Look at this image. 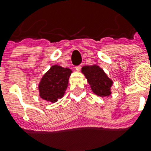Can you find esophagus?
Returning a JSON list of instances; mask_svg holds the SVG:
<instances>
[{
  "label": "esophagus",
  "mask_w": 151,
  "mask_h": 151,
  "mask_svg": "<svg viewBox=\"0 0 151 151\" xmlns=\"http://www.w3.org/2000/svg\"><path fill=\"white\" fill-rule=\"evenodd\" d=\"M81 68H82V67H81L80 65L77 66V67H76V68H75V70L78 71V72H79V71L81 70Z\"/></svg>",
  "instance_id": "1"
}]
</instances>
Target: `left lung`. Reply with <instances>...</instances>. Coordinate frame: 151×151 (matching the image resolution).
I'll use <instances>...</instances> for the list:
<instances>
[{
	"mask_svg": "<svg viewBox=\"0 0 151 151\" xmlns=\"http://www.w3.org/2000/svg\"><path fill=\"white\" fill-rule=\"evenodd\" d=\"M81 71L93 93L99 97H108L111 94V87L114 83L99 66H83Z\"/></svg>",
	"mask_w": 151,
	"mask_h": 151,
	"instance_id": "left-lung-1",
	"label": "left lung"
}]
</instances>
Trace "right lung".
<instances>
[{"label": "right lung", "mask_w": 151, "mask_h": 151, "mask_svg": "<svg viewBox=\"0 0 151 151\" xmlns=\"http://www.w3.org/2000/svg\"><path fill=\"white\" fill-rule=\"evenodd\" d=\"M73 71L59 65H52L45 73L38 84L39 96L53 104L62 99L68 88L69 77Z\"/></svg>", "instance_id": "obj_1"}]
</instances>
